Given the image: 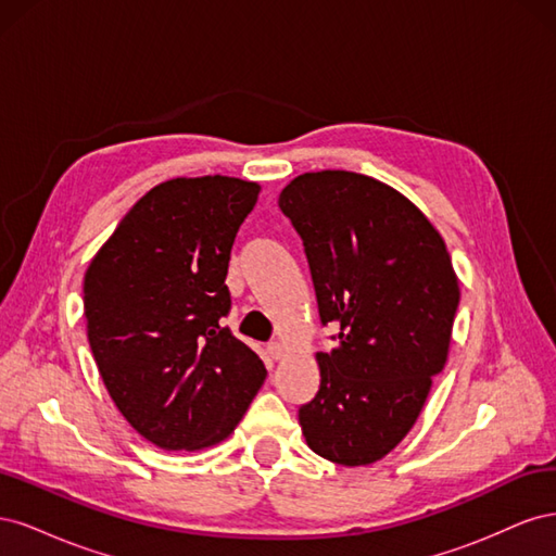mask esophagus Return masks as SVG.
Segmentation results:
<instances>
[{"mask_svg":"<svg viewBox=\"0 0 556 556\" xmlns=\"http://www.w3.org/2000/svg\"><path fill=\"white\" fill-rule=\"evenodd\" d=\"M266 350H268V357H271V359H282V355H285V348H282V343L280 341H271V343H268L266 345Z\"/></svg>","mask_w":556,"mask_h":556,"instance_id":"obj_1","label":"esophagus"}]
</instances>
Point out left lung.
Instances as JSON below:
<instances>
[{
  "mask_svg": "<svg viewBox=\"0 0 556 556\" xmlns=\"http://www.w3.org/2000/svg\"><path fill=\"white\" fill-rule=\"evenodd\" d=\"M304 241L317 311L333 348L299 408L319 457L366 466L392 452L443 371L459 280L435 227L390 185L355 172L296 176L278 197Z\"/></svg>",
  "mask_w": 556,
  "mask_h": 556,
  "instance_id": "left-lung-1",
  "label": "left lung"
}]
</instances>
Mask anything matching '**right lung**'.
I'll use <instances>...</instances> for the list:
<instances>
[{
	"label": "right lung",
	"mask_w": 556,
	"mask_h": 556,
	"mask_svg": "<svg viewBox=\"0 0 556 556\" xmlns=\"http://www.w3.org/2000/svg\"><path fill=\"white\" fill-rule=\"evenodd\" d=\"M260 185L160 182L97 252L83 282L88 341L127 422L162 450H201L237 429L266 378L223 317L237 231Z\"/></svg>",
	"instance_id": "obj_1"
}]
</instances>
